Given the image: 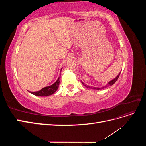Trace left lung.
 Masks as SVG:
<instances>
[{
  "label": "left lung",
  "instance_id": "1",
  "mask_svg": "<svg viewBox=\"0 0 146 146\" xmlns=\"http://www.w3.org/2000/svg\"><path fill=\"white\" fill-rule=\"evenodd\" d=\"M120 74H121V72L117 75V77H116V78H114L113 79V80H111L110 82H109L107 84V85H106L104 86H103V87H102V88H96V87H91V86H86V85H85V84L83 82H82V83L83 85H84L86 87H87V88H91V89H94V90H101V89H104V88H107V87L108 86H111V85H113V84L117 81V80L118 79L119 76H120Z\"/></svg>",
  "mask_w": 146,
  "mask_h": 146
}]
</instances>
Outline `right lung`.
Returning <instances> with one entry per match:
<instances>
[{
    "mask_svg": "<svg viewBox=\"0 0 146 146\" xmlns=\"http://www.w3.org/2000/svg\"><path fill=\"white\" fill-rule=\"evenodd\" d=\"M60 77L58 78L57 79V80L53 84V85L46 86L43 88L41 90H39L38 91L36 92H31L30 91V93H32V94L35 96H48L52 95L56 91V90H58V86H59V83H60Z\"/></svg>",
    "mask_w": 146,
    "mask_h": 146,
    "instance_id": "right-lung-1",
    "label": "right lung"
}]
</instances>
